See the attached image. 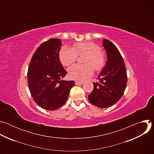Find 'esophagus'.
I'll return each mask as SVG.
<instances>
[{"label": "esophagus", "mask_w": 154, "mask_h": 154, "mask_svg": "<svg viewBox=\"0 0 154 154\" xmlns=\"http://www.w3.org/2000/svg\"><path fill=\"white\" fill-rule=\"evenodd\" d=\"M75 83L76 85H82L83 83V82H78V81H75Z\"/></svg>", "instance_id": "obj_1"}]
</instances>
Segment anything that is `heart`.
<instances>
[{
	"mask_svg": "<svg viewBox=\"0 0 154 154\" xmlns=\"http://www.w3.org/2000/svg\"><path fill=\"white\" fill-rule=\"evenodd\" d=\"M78 55H85L83 62L86 64H75L69 68V75L73 80L83 81L93 74V69L99 71L105 65V55L99 46L94 42L76 43L72 48L64 47L59 52L60 62L64 66L73 64L77 60Z\"/></svg>",
	"mask_w": 154,
	"mask_h": 154,
	"instance_id": "obj_1",
	"label": "heart"
}]
</instances>
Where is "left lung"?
Masks as SVG:
<instances>
[{
  "label": "left lung",
  "instance_id": "obj_1",
  "mask_svg": "<svg viewBox=\"0 0 154 154\" xmlns=\"http://www.w3.org/2000/svg\"><path fill=\"white\" fill-rule=\"evenodd\" d=\"M102 46L106 52V63L99 74V82H93L94 89L88 95L89 101L99 108L116 103L125 90L127 77L123 58L113 44L103 39Z\"/></svg>",
  "mask_w": 154,
  "mask_h": 154
}]
</instances>
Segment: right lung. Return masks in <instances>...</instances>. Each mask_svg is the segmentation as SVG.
Returning a JSON list of instances; mask_svg holds the SVG:
<instances>
[{
    "mask_svg": "<svg viewBox=\"0 0 154 154\" xmlns=\"http://www.w3.org/2000/svg\"><path fill=\"white\" fill-rule=\"evenodd\" d=\"M61 41L52 38L42 43L34 53L28 69L29 90L35 102L47 110H55L66 102L74 80H63L67 72L59 52Z\"/></svg>",
    "mask_w": 154,
    "mask_h": 154,
    "instance_id": "1",
    "label": "right lung"
}]
</instances>
